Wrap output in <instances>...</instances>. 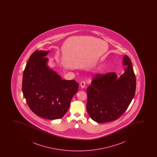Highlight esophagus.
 <instances>
[{"label": "esophagus", "instance_id": "34e87169", "mask_svg": "<svg viewBox=\"0 0 157 157\" xmlns=\"http://www.w3.org/2000/svg\"><path fill=\"white\" fill-rule=\"evenodd\" d=\"M85 86V83L84 82H82L81 83H80V86L81 87V88H84Z\"/></svg>", "mask_w": 157, "mask_h": 157}]
</instances>
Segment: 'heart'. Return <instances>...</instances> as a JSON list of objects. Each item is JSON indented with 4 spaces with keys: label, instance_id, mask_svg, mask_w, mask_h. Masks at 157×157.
Returning a JSON list of instances; mask_svg holds the SVG:
<instances>
[{
    "label": "heart",
    "instance_id": "heart-1",
    "mask_svg": "<svg viewBox=\"0 0 157 157\" xmlns=\"http://www.w3.org/2000/svg\"><path fill=\"white\" fill-rule=\"evenodd\" d=\"M105 69V65H101V67H99L98 68L96 71V74H101L104 72Z\"/></svg>",
    "mask_w": 157,
    "mask_h": 157
}]
</instances>
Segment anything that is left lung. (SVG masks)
Returning a JSON list of instances; mask_svg holds the SVG:
<instances>
[{"instance_id":"1","label":"left lung","mask_w":157,"mask_h":157,"mask_svg":"<svg viewBox=\"0 0 157 157\" xmlns=\"http://www.w3.org/2000/svg\"><path fill=\"white\" fill-rule=\"evenodd\" d=\"M123 65L126 67L119 78L115 72L96 74L87 88V111L96 122L106 123L119 118L134 98L136 79L127 55L123 58Z\"/></svg>"}]
</instances>
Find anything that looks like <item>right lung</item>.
<instances>
[{
  "instance_id": "1",
  "label": "right lung",
  "mask_w": 157,
  "mask_h": 157,
  "mask_svg": "<svg viewBox=\"0 0 157 157\" xmlns=\"http://www.w3.org/2000/svg\"><path fill=\"white\" fill-rule=\"evenodd\" d=\"M49 52L36 50L24 70L22 90L29 108L36 115L50 120L60 119L69 109L78 88L74 80H64L48 65Z\"/></svg>"
}]
</instances>
